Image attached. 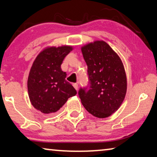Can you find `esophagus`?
<instances>
[{
    "instance_id": "34e87169",
    "label": "esophagus",
    "mask_w": 157,
    "mask_h": 157,
    "mask_svg": "<svg viewBox=\"0 0 157 157\" xmlns=\"http://www.w3.org/2000/svg\"><path fill=\"white\" fill-rule=\"evenodd\" d=\"M73 85L74 88H75L77 90V91H78V83H75V84H73Z\"/></svg>"
}]
</instances>
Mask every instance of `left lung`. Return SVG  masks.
<instances>
[{
	"mask_svg": "<svg viewBox=\"0 0 157 157\" xmlns=\"http://www.w3.org/2000/svg\"><path fill=\"white\" fill-rule=\"evenodd\" d=\"M87 65L89 89L81 88L82 104L97 118L110 116L125 97L127 77L121 58L104 41H95L81 48Z\"/></svg>",
	"mask_w": 157,
	"mask_h": 157,
	"instance_id": "1",
	"label": "left lung"
}]
</instances>
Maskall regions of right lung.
Instances as JSON below:
<instances>
[{
  "label": "right lung",
  "instance_id": "right-lung-1",
  "mask_svg": "<svg viewBox=\"0 0 157 157\" xmlns=\"http://www.w3.org/2000/svg\"><path fill=\"white\" fill-rule=\"evenodd\" d=\"M72 46L48 47L37 55L29 73L28 91L33 107L45 114L54 113L65 104L76 90L66 80L61 65Z\"/></svg>",
  "mask_w": 157,
  "mask_h": 157
}]
</instances>
